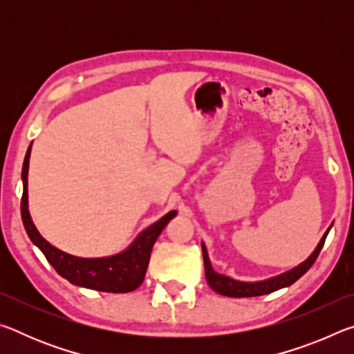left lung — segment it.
Instances as JSON below:
<instances>
[{
	"mask_svg": "<svg viewBox=\"0 0 354 354\" xmlns=\"http://www.w3.org/2000/svg\"><path fill=\"white\" fill-rule=\"evenodd\" d=\"M331 230V226H329ZM329 230L323 234L322 241L317 245V248L313 251L306 261L299 263V266L293 267L292 270L286 272L283 274H278V277L263 279V281H256V283H243V281H237L232 279L230 277H225V274L217 273L211 266V261H209L207 256V250L205 247V243L201 242V248H203V259H205V273H206V279L207 284L211 286V289L215 290L220 295L225 297H232V298H243V297H259V295H266V293H272L274 290L283 289V287H287L295 283L297 279H299L306 273L313 263L315 262L317 257H319L320 250L323 248V243H325V239L328 236Z\"/></svg>",
	"mask_w": 354,
	"mask_h": 354,
	"instance_id": "1",
	"label": "left lung"
}]
</instances>
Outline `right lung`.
Masks as SVG:
<instances>
[{
	"label": "right lung",
	"mask_w": 354,
	"mask_h": 354,
	"mask_svg": "<svg viewBox=\"0 0 354 354\" xmlns=\"http://www.w3.org/2000/svg\"><path fill=\"white\" fill-rule=\"evenodd\" d=\"M29 156H31V145H29L25 162H23L21 179H23V196H21V218L25 230L31 242L45 254L46 261L62 278L70 281L71 284L86 287L100 292L124 293L133 292L143 283L145 278L149 254L153 245L159 237L167 223L178 214L170 211L156 223L149 225L143 230L129 247L118 254L106 257H80L65 253L45 241L40 236L37 227L32 223L28 209V170Z\"/></svg>",
	"instance_id": "right-lung-1"
}]
</instances>
